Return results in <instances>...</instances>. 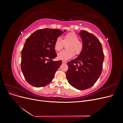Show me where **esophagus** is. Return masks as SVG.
Segmentation results:
<instances>
[{
    "label": "esophagus",
    "mask_w": 123,
    "mask_h": 123,
    "mask_svg": "<svg viewBox=\"0 0 123 123\" xmlns=\"http://www.w3.org/2000/svg\"><path fill=\"white\" fill-rule=\"evenodd\" d=\"M62 64H66L67 62L65 61H62Z\"/></svg>",
    "instance_id": "34e87169"
}]
</instances>
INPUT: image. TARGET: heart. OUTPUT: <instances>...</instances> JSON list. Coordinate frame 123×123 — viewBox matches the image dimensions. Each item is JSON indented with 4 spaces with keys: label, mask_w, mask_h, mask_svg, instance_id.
I'll use <instances>...</instances> for the list:
<instances>
[{
    "label": "heart",
    "mask_w": 123,
    "mask_h": 123,
    "mask_svg": "<svg viewBox=\"0 0 123 123\" xmlns=\"http://www.w3.org/2000/svg\"><path fill=\"white\" fill-rule=\"evenodd\" d=\"M79 37L75 33L71 32L63 36L62 40L58 37L54 42V48L56 51H61L64 44L66 45V49L57 54V58L60 60L66 61L74 56V54L79 55L82 51L84 44L81 40L79 39Z\"/></svg>",
    "instance_id": "1"
}]
</instances>
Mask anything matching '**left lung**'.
<instances>
[{"label": "left lung", "mask_w": 123, "mask_h": 123, "mask_svg": "<svg viewBox=\"0 0 123 123\" xmlns=\"http://www.w3.org/2000/svg\"><path fill=\"white\" fill-rule=\"evenodd\" d=\"M78 34L82 39L83 49L77 58L67 62L66 77L72 87L83 90L91 87L100 76L104 55L102 44L94 35L85 30Z\"/></svg>", "instance_id": "1"}]
</instances>
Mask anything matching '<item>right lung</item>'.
Here are the masks:
<instances>
[{"label":"right lung","instance_id":"add662e5","mask_svg":"<svg viewBox=\"0 0 123 123\" xmlns=\"http://www.w3.org/2000/svg\"><path fill=\"white\" fill-rule=\"evenodd\" d=\"M63 33L58 29H40L26 40L21 51V69L29 84L42 87L53 79L56 71L62 64L61 61H53L57 56L54 43Z\"/></svg>","mask_w":123,"mask_h":123}]
</instances>
